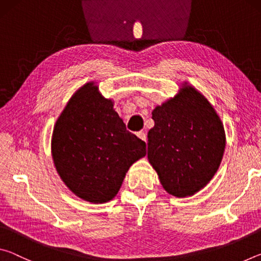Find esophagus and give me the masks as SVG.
<instances>
[{
  "label": "esophagus",
  "mask_w": 261,
  "mask_h": 261,
  "mask_svg": "<svg viewBox=\"0 0 261 261\" xmlns=\"http://www.w3.org/2000/svg\"><path fill=\"white\" fill-rule=\"evenodd\" d=\"M137 136H138L141 140H144V141L147 140V136H146V134H145L144 131H139L138 134H137Z\"/></svg>",
  "instance_id": "34e87169"
}]
</instances>
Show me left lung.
I'll return each instance as SVG.
<instances>
[{
    "label": "left lung",
    "mask_w": 261,
    "mask_h": 261,
    "mask_svg": "<svg viewBox=\"0 0 261 261\" xmlns=\"http://www.w3.org/2000/svg\"><path fill=\"white\" fill-rule=\"evenodd\" d=\"M149 163L175 197L192 196L218 170L226 146L223 124L211 103L191 86L153 110Z\"/></svg>",
    "instance_id": "obj_1"
}]
</instances>
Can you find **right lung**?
Instances as JSON below:
<instances>
[{"label": "right lung", "mask_w": 261, "mask_h": 261, "mask_svg": "<svg viewBox=\"0 0 261 261\" xmlns=\"http://www.w3.org/2000/svg\"><path fill=\"white\" fill-rule=\"evenodd\" d=\"M57 173L71 191L90 202L116 196L132 163L146 155V143L126 130L113 102L92 83L62 112L53 131Z\"/></svg>", "instance_id": "obj_1"}]
</instances>
